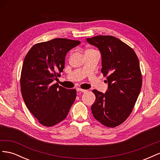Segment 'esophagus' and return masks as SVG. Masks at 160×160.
Segmentation results:
<instances>
[{
    "mask_svg": "<svg viewBox=\"0 0 160 160\" xmlns=\"http://www.w3.org/2000/svg\"><path fill=\"white\" fill-rule=\"evenodd\" d=\"M77 91L78 92H82V93H85V92L87 91V90H85V89H80V88H77Z\"/></svg>",
    "mask_w": 160,
    "mask_h": 160,
    "instance_id": "1",
    "label": "esophagus"
}]
</instances>
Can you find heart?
<instances>
[{
	"label": "heart",
	"instance_id": "b5f03b06",
	"mask_svg": "<svg viewBox=\"0 0 160 160\" xmlns=\"http://www.w3.org/2000/svg\"><path fill=\"white\" fill-rule=\"evenodd\" d=\"M95 51V50H93V49H88V50H86L85 52H90V51Z\"/></svg>",
	"mask_w": 160,
	"mask_h": 160
}]
</instances>
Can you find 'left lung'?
Wrapping results in <instances>:
<instances>
[{
	"mask_svg": "<svg viewBox=\"0 0 160 160\" xmlns=\"http://www.w3.org/2000/svg\"><path fill=\"white\" fill-rule=\"evenodd\" d=\"M101 55V72L107 77L105 93L93 90L96 99L91 105L93 117L101 123L114 128L123 123L132 113L142 85L138 58L129 46L113 36L88 38Z\"/></svg>",
	"mask_w": 160,
	"mask_h": 160,
	"instance_id": "left-lung-1",
	"label": "left lung"
}]
</instances>
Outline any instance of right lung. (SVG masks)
<instances>
[{"mask_svg": "<svg viewBox=\"0 0 160 160\" xmlns=\"http://www.w3.org/2000/svg\"><path fill=\"white\" fill-rule=\"evenodd\" d=\"M80 41L57 38L32 47L23 61L21 89L28 109L47 127L64 120L76 98L75 89L52 82L63 72L67 53Z\"/></svg>", "mask_w": 160, "mask_h": 160, "instance_id": "right-lung-1", "label": "right lung"}]
</instances>
